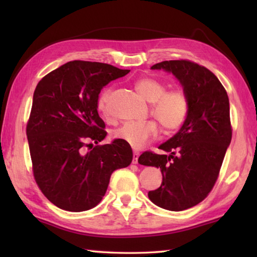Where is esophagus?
I'll return each mask as SVG.
<instances>
[{
	"mask_svg": "<svg viewBox=\"0 0 257 257\" xmlns=\"http://www.w3.org/2000/svg\"><path fill=\"white\" fill-rule=\"evenodd\" d=\"M138 158H139V153H137V152H134V154H133V163L137 164L138 163Z\"/></svg>",
	"mask_w": 257,
	"mask_h": 257,
	"instance_id": "obj_1",
	"label": "esophagus"
}]
</instances>
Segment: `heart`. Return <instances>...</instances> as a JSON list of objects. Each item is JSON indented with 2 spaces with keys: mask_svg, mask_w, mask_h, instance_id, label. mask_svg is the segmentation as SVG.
<instances>
[{
  "mask_svg": "<svg viewBox=\"0 0 257 257\" xmlns=\"http://www.w3.org/2000/svg\"><path fill=\"white\" fill-rule=\"evenodd\" d=\"M136 89L143 98L152 103L151 113L159 121L164 133H173L185 122L189 110V99L182 89L167 90L162 81L145 77L136 81ZM111 88L99 95L98 108L103 114H111ZM159 135V124L153 120L128 121L112 133L113 138L127 143L134 149H142Z\"/></svg>",
  "mask_w": 257,
  "mask_h": 257,
  "instance_id": "1",
  "label": "heart"
}]
</instances>
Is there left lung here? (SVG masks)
Wrapping results in <instances>:
<instances>
[{
	"mask_svg": "<svg viewBox=\"0 0 257 257\" xmlns=\"http://www.w3.org/2000/svg\"><path fill=\"white\" fill-rule=\"evenodd\" d=\"M152 69L176 76L189 110L179 132L159 147L169 154L147 151L138 162L162 172V184L149 191L151 201L165 210L184 211L204 201L219 177L232 137L228 94L214 73L193 61H162Z\"/></svg>",
	"mask_w": 257,
	"mask_h": 257,
	"instance_id": "obj_1",
	"label": "left lung"
}]
</instances>
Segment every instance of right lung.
Listing matches in <instances>:
<instances>
[{
  "instance_id": "1",
  "label": "right lung",
  "mask_w": 257,
  "mask_h": 257,
  "mask_svg": "<svg viewBox=\"0 0 257 257\" xmlns=\"http://www.w3.org/2000/svg\"><path fill=\"white\" fill-rule=\"evenodd\" d=\"M130 70L89 61H70L47 73L34 92L27 122L33 173L44 196L62 210L87 211L106 193L112 172L132 163L133 151L106 136L98 115L101 89ZM85 147H90L88 152Z\"/></svg>"
}]
</instances>
